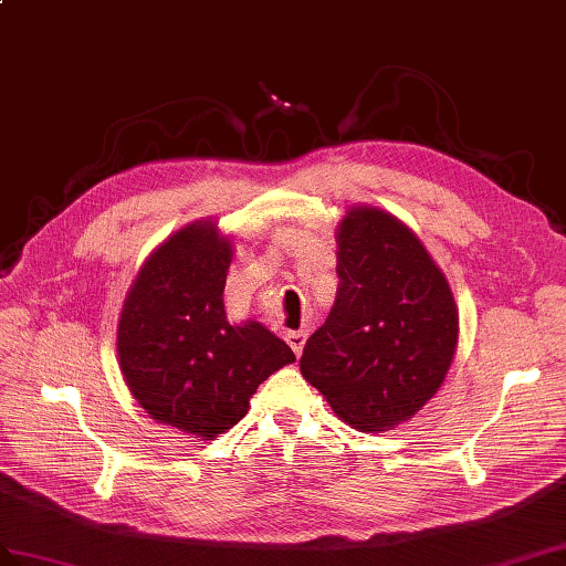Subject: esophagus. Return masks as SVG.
<instances>
[{"mask_svg":"<svg viewBox=\"0 0 566 566\" xmlns=\"http://www.w3.org/2000/svg\"><path fill=\"white\" fill-rule=\"evenodd\" d=\"M286 343H289V347L294 349L296 357H301V349H304V345H306V333L304 331H289Z\"/></svg>","mask_w":566,"mask_h":566,"instance_id":"obj_1","label":"esophagus"}]
</instances>
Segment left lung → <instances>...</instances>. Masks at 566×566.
Instances as JSON below:
<instances>
[{
    "label": "left lung",
    "mask_w": 566,
    "mask_h": 566,
    "mask_svg": "<svg viewBox=\"0 0 566 566\" xmlns=\"http://www.w3.org/2000/svg\"><path fill=\"white\" fill-rule=\"evenodd\" d=\"M337 277L301 374L354 429H392L422 410L451 369L453 292L415 231L369 205L339 221Z\"/></svg>",
    "instance_id": "left-lung-1"
}]
</instances>
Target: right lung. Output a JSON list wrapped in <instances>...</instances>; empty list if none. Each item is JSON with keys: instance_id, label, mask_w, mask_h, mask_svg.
<instances>
[{"instance_id": "right-lung-1", "label": "right lung", "mask_w": 566, "mask_h": 566, "mask_svg": "<svg viewBox=\"0 0 566 566\" xmlns=\"http://www.w3.org/2000/svg\"><path fill=\"white\" fill-rule=\"evenodd\" d=\"M231 258L214 221L188 223L144 262L117 323V361L135 400L202 441L239 424L262 380L296 361L265 325L229 323Z\"/></svg>"}]
</instances>
